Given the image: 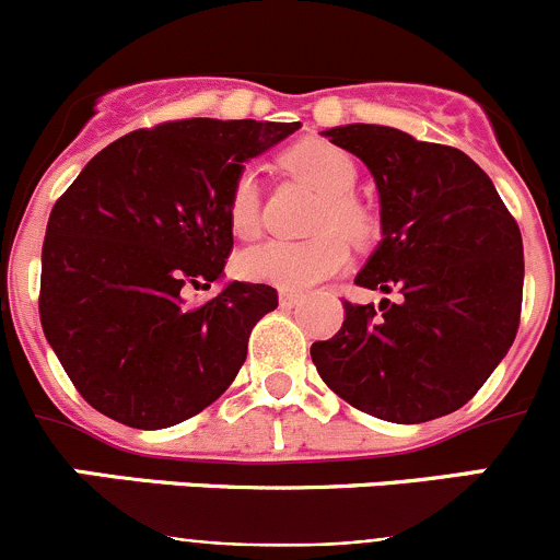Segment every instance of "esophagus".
Returning a JSON list of instances; mask_svg holds the SVG:
<instances>
[{
  "mask_svg": "<svg viewBox=\"0 0 560 560\" xmlns=\"http://www.w3.org/2000/svg\"><path fill=\"white\" fill-rule=\"evenodd\" d=\"M298 301H301V295H298L295 290H281L279 292V303L284 308H292V306H298Z\"/></svg>",
  "mask_w": 560,
  "mask_h": 560,
  "instance_id": "obj_1",
  "label": "esophagus"
}]
</instances>
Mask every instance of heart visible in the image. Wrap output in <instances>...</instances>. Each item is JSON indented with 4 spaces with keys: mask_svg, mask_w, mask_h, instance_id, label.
<instances>
[{
    "mask_svg": "<svg viewBox=\"0 0 560 560\" xmlns=\"http://www.w3.org/2000/svg\"><path fill=\"white\" fill-rule=\"evenodd\" d=\"M284 165L322 195V206L312 228L322 235L312 241H298V244L295 241H262V244L244 248L235 259V268L248 281L273 284L281 290H306L343 270L349 252L341 238L365 244L374 233V219L352 197L354 184H358V165L349 151L327 140H303L287 151ZM228 222L241 238H248L259 228L257 175L248 167L235 175L230 186Z\"/></svg>",
    "mask_w": 560,
    "mask_h": 560,
    "instance_id": "b5f03b06",
    "label": "heart"
}]
</instances>
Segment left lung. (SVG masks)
Listing matches in <instances>:
<instances>
[{
    "instance_id": "left-lung-1",
    "label": "left lung",
    "mask_w": 560,
    "mask_h": 560,
    "mask_svg": "<svg viewBox=\"0 0 560 560\" xmlns=\"http://www.w3.org/2000/svg\"><path fill=\"white\" fill-rule=\"evenodd\" d=\"M380 191L382 241L354 284L389 295L343 303L316 341L325 385L354 409L417 425L460 409L504 360L521 325L523 238L488 173L450 145L382 124L325 129Z\"/></svg>"
}]
</instances>
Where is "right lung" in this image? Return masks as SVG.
Returning <instances> with one entry per match:
<instances>
[{"label": "right lung", "instance_id": "1", "mask_svg": "<svg viewBox=\"0 0 560 560\" xmlns=\"http://www.w3.org/2000/svg\"><path fill=\"white\" fill-rule=\"evenodd\" d=\"M301 121L186 118L105 145L45 228L39 322L78 393L140 431L178 425L233 385L252 327L279 306L268 284L224 279L228 195L244 162Z\"/></svg>", "mask_w": 560, "mask_h": 560}]
</instances>
